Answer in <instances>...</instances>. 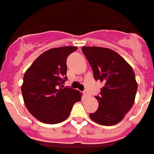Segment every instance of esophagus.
Here are the masks:
<instances>
[{
    "label": "esophagus",
    "instance_id": "1",
    "mask_svg": "<svg viewBox=\"0 0 154 154\" xmlns=\"http://www.w3.org/2000/svg\"><path fill=\"white\" fill-rule=\"evenodd\" d=\"M83 95H84V96H85V98H87V97H89V92H87V91H84L83 92Z\"/></svg>",
    "mask_w": 154,
    "mask_h": 154
}]
</instances>
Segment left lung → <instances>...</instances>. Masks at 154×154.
Instances as JSON below:
<instances>
[{
	"label": "left lung",
	"mask_w": 154,
	"mask_h": 154,
	"mask_svg": "<svg viewBox=\"0 0 154 154\" xmlns=\"http://www.w3.org/2000/svg\"><path fill=\"white\" fill-rule=\"evenodd\" d=\"M82 52L93 71L94 78L104 83L98 109L89 114L92 120L112 126L123 120L135 101L137 82L133 68L115 51L107 48L83 46Z\"/></svg>",
	"instance_id": "1"
}]
</instances>
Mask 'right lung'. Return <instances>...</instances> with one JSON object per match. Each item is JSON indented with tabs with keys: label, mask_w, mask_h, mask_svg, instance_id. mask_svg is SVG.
I'll return each instance as SVG.
<instances>
[{
	"label": "right lung",
	"mask_w": 154,
	"mask_h": 154,
	"mask_svg": "<svg viewBox=\"0 0 154 154\" xmlns=\"http://www.w3.org/2000/svg\"><path fill=\"white\" fill-rule=\"evenodd\" d=\"M77 48L65 46L47 50L24 73L21 85L24 104L42 123H62L69 116L73 105L81 100L79 91L63 85L67 80V57Z\"/></svg>",
	"instance_id": "add662e5"
}]
</instances>
